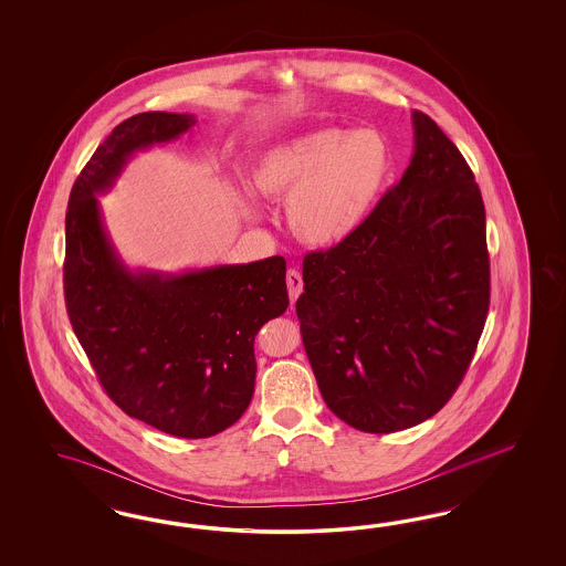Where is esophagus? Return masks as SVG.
<instances>
[{"instance_id":"1","label":"esophagus","mask_w":566,"mask_h":566,"mask_svg":"<svg viewBox=\"0 0 566 566\" xmlns=\"http://www.w3.org/2000/svg\"><path fill=\"white\" fill-rule=\"evenodd\" d=\"M286 286H289L291 303L294 305V301H296L298 294L303 292V275L298 274L296 270H289V272H286Z\"/></svg>"}]
</instances>
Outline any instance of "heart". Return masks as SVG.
<instances>
[{"label":"heart","mask_w":566,"mask_h":566,"mask_svg":"<svg viewBox=\"0 0 566 566\" xmlns=\"http://www.w3.org/2000/svg\"><path fill=\"white\" fill-rule=\"evenodd\" d=\"M388 168V147L374 130L322 128L265 149L251 187L261 197L286 199L289 226L301 242L334 247L369 218Z\"/></svg>","instance_id":"heart-1"}]
</instances>
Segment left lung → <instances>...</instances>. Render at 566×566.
<instances>
[{
    "label": "left lung",
    "mask_w": 566,
    "mask_h": 566,
    "mask_svg": "<svg viewBox=\"0 0 566 566\" xmlns=\"http://www.w3.org/2000/svg\"><path fill=\"white\" fill-rule=\"evenodd\" d=\"M415 154L359 230L303 259L301 336L329 411L392 433L444 407L490 308L485 209L457 145L412 112Z\"/></svg>",
    "instance_id": "left-lung-1"
}]
</instances>
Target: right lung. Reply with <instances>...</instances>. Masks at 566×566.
<instances>
[{
  "label": "right lung",
  "instance_id": "right-lung-1",
  "mask_svg": "<svg viewBox=\"0 0 566 566\" xmlns=\"http://www.w3.org/2000/svg\"><path fill=\"white\" fill-rule=\"evenodd\" d=\"M190 114L145 112L118 124L86 161L66 211L64 296L97 379L128 417L178 438H209L247 411L259 327L289 307L286 261L133 274L116 255L95 195L130 155L180 137Z\"/></svg>",
  "mask_w": 566,
  "mask_h": 566
}]
</instances>
